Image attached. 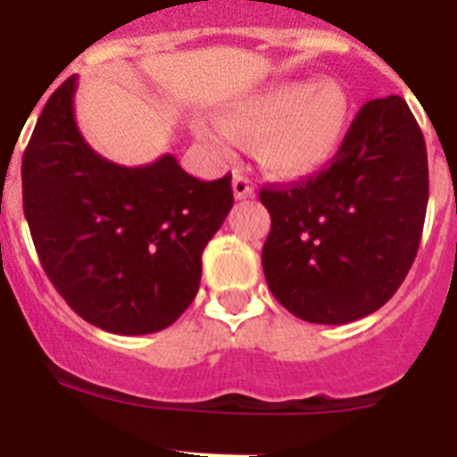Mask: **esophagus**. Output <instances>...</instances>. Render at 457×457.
Instances as JSON below:
<instances>
[{
  "label": "esophagus",
  "mask_w": 457,
  "mask_h": 457,
  "mask_svg": "<svg viewBox=\"0 0 457 457\" xmlns=\"http://www.w3.org/2000/svg\"><path fill=\"white\" fill-rule=\"evenodd\" d=\"M232 190H235L237 199H246V197H253V195H255V187H253V183L248 181V176H244L241 171H235V176H232Z\"/></svg>",
  "instance_id": "1"
}]
</instances>
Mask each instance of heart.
<instances>
[{"mask_svg":"<svg viewBox=\"0 0 457 457\" xmlns=\"http://www.w3.org/2000/svg\"><path fill=\"white\" fill-rule=\"evenodd\" d=\"M348 116L351 99L337 80L290 79L232 99L204 137L222 155L235 151L237 139H258L264 170L304 179L337 155Z\"/></svg>","mask_w":457,"mask_h":457,"instance_id":"obj_1","label":"heart"}]
</instances>
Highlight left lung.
Here are the masks:
<instances>
[{"label": "left lung", "mask_w": 457, "mask_h": 457, "mask_svg": "<svg viewBox=\"0 0 457 457\" xmlns=\"http://www.w3.org/2000/svg\"><path fill=\"white\" fill-rule=\"evenodd\" d=\"M428 195V151L406 102H367L328 170L260 190L271 216L262 246L271 295L318 325L381 309L411 270Z\"/></svg>", "instance_id": "obj_1"}]
</instances>
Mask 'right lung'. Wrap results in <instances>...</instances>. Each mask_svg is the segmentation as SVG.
Instances as JSON below:
<instances>
[{"mask_svg": "<svg viewBox=\"0 0 457 457\" xmlns=\"http://www.w3.org/2000/svg\"><path fill=\"white\" fill-rule=\"evenodd\" d=\"M76 76L53 92L22 155V209L41 267L83 320L113 335L170 328L199 290L202 253L232 209V176L199 181L162 155L122 167L74 118Z\"/></svg>", "mask_w": 457, "mask_h": 457, "instance_id": "obj_1", "label": "right lung"}]
</instances>
